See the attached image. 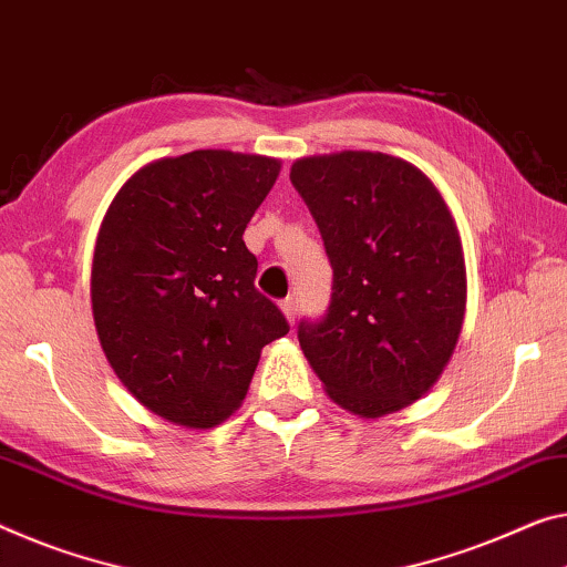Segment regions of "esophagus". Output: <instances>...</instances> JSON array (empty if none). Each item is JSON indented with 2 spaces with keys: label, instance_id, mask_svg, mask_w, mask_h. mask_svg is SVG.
<instances>
[{
  "label": "esophagus",
  "instance_id": "1",
  "mask_svg": "<svg viewBox=\"0 0 567 567\" xmlns=\"http://www.w3.org/2000/svg\"><path fill=\"white\" fill-rule=\"evenodd\" d=\"M278 307H281V311L286 313V319H289L291 324H293V321H296V299H291V296H286V299L278 303Z\"/></svg>",
  "mask_w": 567,
  "mask_h": 567
}]
</instances>
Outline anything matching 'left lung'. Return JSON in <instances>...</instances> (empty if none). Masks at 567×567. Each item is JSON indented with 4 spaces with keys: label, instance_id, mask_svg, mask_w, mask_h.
I'll use <instances>...</instances> for the list:
<instances>
[{
    "label": "left lung",
    "instance_id": "obj_1",
    "mask_svg": "<svg viewBox=\"0 0 567 567\" xmlns=\"http://www.w3.org/2000/svg\"><path fill=\"white\" fill-rule=\"evenodd\" d=\"M291 185L332 264V299L299 321L301 350L344 411H400L439 380L464 321L454 217L421 169L380 152L299 159Z\"/></svg>",
    "mask_w": 567,
    "mask_h": 567
}]
</instances>
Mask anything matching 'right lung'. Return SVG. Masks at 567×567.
Wrapping results in <instances>:
<instances>
[{
    "instance_id": "right-lung-1",
    "label": "right lung",
    "mask_w": 567,
    "mask_h": 567,
    "mask_svg": "<svg viewBox=\"0 0 567 567\" xmlns=\"http://www.w3.org/2000/svg\"><path fill=\"white\" fill-rule=\"evenodd\" d=\"M278 162L199 150L138 169L101 225L91 299L113 372L138 403L187 429L225 421L260 350L289 321L256 289L243 243Z\"/></svg>"
}]
</instances>
